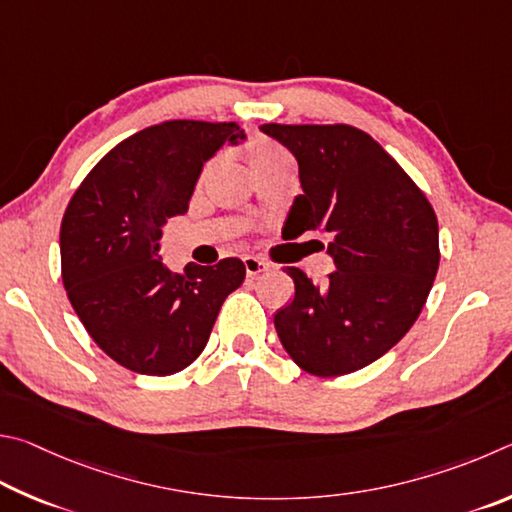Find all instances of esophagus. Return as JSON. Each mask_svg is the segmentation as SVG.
Masks as SVG:
<instances>
[{
  "label": "esophagus",
  "instance_id": "esophagus-1",
  "mask_svg": "<svg viewBox=\"0 0 512 512\" xmlns=\"http://www.w3.org/2000/svg\"><path fill=\"white\" fill-rule=\"evenodd\" d=\"M242 263H245L247 276H258V274H263L265 270H270V265L261 261V258H256V256H245V258H242Z\"/></svg>",
  "mask_w": 512,
  "mask_h": 512
}]
</instances>
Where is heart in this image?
I'll return each mask as SVG.
<instances>
[{
  "instance_id": "1",
  "label": "heart",
  "mask_w": 512,
  "mask_h": 512,
  "mask_svg": "<svg viewBox=\"0 0 512 512\" xmlns=\"http://www.w3.org/2000/svg\"><path fill=\"white\" fill-rule=\"evenodd\" d=\"M272 164H290L288 152H285L281 146H274V143H267V141L258 143L254 152H251V166H254V170H261V168L272 166ZM213 166H215L213 161H211V164L204 166L202 179L211 173Z\"/></svg>"
}]
</instances>
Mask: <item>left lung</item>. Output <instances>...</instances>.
Returning <instances> with one entry per match:
<instances>
[{
  "instance_id": "8db88e82",
  "label": "left lung",
  "mask_w": 512,
  "mask_h": 512,
  "mask_svg": "<svg viewBox=\"0 0 512 512\" xmlns=\"http://www.w3.org/2000/svg\"><path fill=\"white\" fill-rule=\"evenodd\" d=\"M261 130L299 161L303 195L285 222L288 236L330 233L337 267L321 285L285 267L294 299L274 315L276 333L303 371H360L396 346L425 306L441 261L436 213L398 161L353 125Z\"/></svg>"
}]
</instances>
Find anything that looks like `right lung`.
<instances>
[{
  "label": "right lung",
  "mask_w": 512,
  "mask_h": 512,
  "mask_svg": "<svg viewBox=\"0 0 512 512\" xmlns=\"http://www.w3.org/2000/svg\"><path fill=\"white\" fill-rule=\"evenodd\" d=\"M238 123L164 121L114 146L76 188L60 227L62 283L89 337L116 364L173 375L204 351L224 299L245 281L240 258L159 261L161 227L188 211L206 159L238 143Z\"/></svg>",
  "instance_id": "right-lung-1"
}]
</instances>
